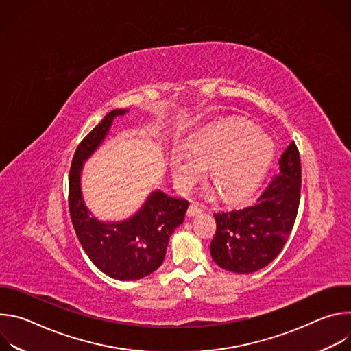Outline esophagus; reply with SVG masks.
I'll return each mask as SVG.
<instances>
[{
  "mask_svg": "<svg viewBox=\"0 0 351 351\" xmlns=\"http://www.w3.org/2000/svg\"><path fill=\"white\" fill-rule=\"evenodd\" d=\"M202 211H203V210H202V207H199V204L191 203L190 207H189V210H187V215H189V217H195V215H198Z\"/></svg>",
  "mask_w": 351,
  "mask_h": 351,
  "instance_id": "esophagus-1",
  "label": "esophagus"
}]
</instances>
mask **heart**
I'll return each instance as SVG.
<instances>
[{"label": "heart", "mask_w": 351, "mask_h": 351, "mask_svg": "<svg viewBox=\"0 0 351 351\" xmlns=\"http://www.w3.org/2000/svg\"><path fill=\"white\" fill-rule=\"evenodd\" d=\"M274 153L272 140L253 123L229 121L199 133L190 148H179L172 157V173L182 190H190L211 165L210 176L221 194L243 198L257 187Z\"/></svg>", "instance_id": "1"}]
</instances>
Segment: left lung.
<instances>
[{
  "instance_id": "8db88e82",
  "label": "left lung",
  "mask_w": 351,
  "mask_h": 351,
  "mask_svg": "<svg viewBox=\"0 0 351 351\" xmlns=\"http://www.w3.org/2000/svg\"><path fill=\"white\" fill-rule=\"evenodd\" d=\"M275 173L254 204L214 214L213 260L223 269L252 274L272 263L293 229L302 191V162L294 141L279 158Z\"/></svg>"
}]
</instances>
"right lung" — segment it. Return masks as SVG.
Returning <instances> with one entry per match:
<instances>
[{
	"label": "right lung",
	"mask_w": 351,
	"mask_h": 351,
	"mask_svg": "<svg viewBox=\"0 0 351 351\" xmlns=\"http://www.w3.org/2000/svg\"><path fill=\"white\" fill-rule=\"evenodd\" d=\"M106 115L77 145L69 171V213L76 236L93 264L118 280L141 279L161 267L173 230L184 221L189 202L161 190L152 193L141 210L121 223H104L90 217L80 191V171L107 136L115 117Z\"/></svg>",
	"instance_id": "1"
}]
</instances>
